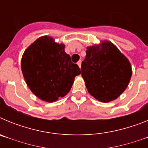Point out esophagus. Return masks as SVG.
<instances>
[{
    "instance_id": "1",
    "label": "esophagus",
    "mask_w": 148,
    "mask_h": 148,
    "mask_svg": "<svg viewBox=\"0 0 148 148\" xmlns=\"http://www.w3.org/2000/svg\"><path fill=\"white\" fill-rule=\"evenodd\" d=\"M77 64H78V66L81 68V66H82V61H78V63H77Z\"/></svg>"
}]
</instances>
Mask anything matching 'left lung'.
I'll return each mask as SVG.
<instances>
[{"label":"left lung","mask_w":148,"mask_h":148,"mask_svg":"<svg viewBox=\"0 0 148 148\" xmlns=\"http://www.w3.org/2000/svg\"><path fill=\"white\" fill-rule=\"evenodd\" d=\"M81 70L89 93L101 102L117 99L132 75L128 59L110 41L87 47Z\"/></svg>","instance_id":"left-lung-1"}]
</instances>
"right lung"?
I'll list each match as a JSON object with an SVG mask.
<instances>
[{
  "label": "right lung",
  "mask_w": 148,
  "mask_h": 148,
  "mask_svg": "<svg viewBox=\"0 0 148 148\" xmlns=\"http://www.w3.org/2000/svg\"><path fill=\"white\" fill-rule=\"evenodd\" d=\"M49 36H42L27 48L21 59V70L27 86L37 97L53 102L70 92L74 78L81 73L76 64Z\"/></svg>",
  "instance_id": "add662e5"
}]
</instances>
